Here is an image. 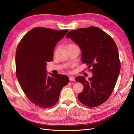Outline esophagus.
<instances>
[{
  "instance_id": "esophagus-1",
  "label": "esophagus",
  "mask_w": 134,
  "mask_h": 134,
  "mask_svg": "<svg viewBox=\"0 0 134 134\" xmlns=\"http://www.w3.org/2000/svg\"><path fill=\"white\" fill-rule=\"evenodd\" d=\"M69 79H70V80L71 81H75V79L72 76H70V77H69Z\"/></svg>"
}]
</instances>
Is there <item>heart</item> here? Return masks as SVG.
<instances>
[{"instance_id":"1","label":"heart","mask_w":134,"mask_h":134,"mask_svg":"<svg viewBox=\"0 0 134 134\" xmlns=\"http://www.w3.org/2000/svg\"><path fill=\"white\" fill-rule=\"evenodd\" d=\"M70 45H73V44H70ZM70 45H68V46H70Z\"/></svg>"}]
</instances>
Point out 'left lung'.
Segmentation results:
<instances>
[{"label": "left lung", "mask_w": 134, "mask_h": 134, "mask_svg": "<svg viewBox=\"0 0 134 134\" xmlns=\"http://www.w3.org/2000/svg\"><path fill=\"white\" fill-rule=\"evenodd\" d=\"M70 38L81 50V61L87 63L92 76L86 80L83 76L76 81L83 86L79 100L85 106L93 107L105 102L113 92L120 72L118 47L109 34L96 27L69 32Z\"/></svg>", "instance_id": "obj_1"}]
</instances>
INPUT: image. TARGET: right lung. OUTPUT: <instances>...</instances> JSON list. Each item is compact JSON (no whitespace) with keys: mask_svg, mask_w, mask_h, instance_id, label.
Wrapping results in <instances>:
<instances>
[{"mask_svg":"<svg viewBox=\"0 0 134 134\" xmlns=\"http://www.w3.org/2000/svg\"><path fill=\"white\" fill-rule=\"evenodd\" d=\"M68 30L37 27L21 39L15 54L16 77L30 101L42 108L57 102L62 88L69 82L63 75L47 74V62L53 60L54 47Z\"/></svg>","mask_w":134,"mask_h":134,"instance_id":"obj_1","label":"right lung"}]
</instances>
